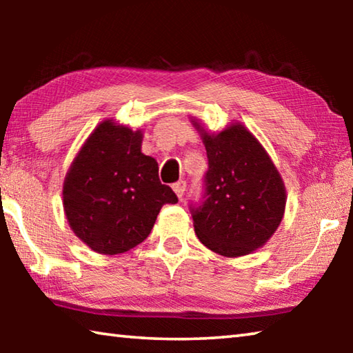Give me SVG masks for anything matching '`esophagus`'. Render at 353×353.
I'll return each instance as SVG.
<instances>
[{
    "instance_id": "34e87169",
    "label": "esophagus",
    "mask_w": 353,
    "mask_h": 353,
    "mask_svg": "<svg viewBox=\"0 0 353 353\" xmlns=\"http://www.w3.org/2000/svg\"><path fill=\"white\" fill-rule=\"evenodd\" d=\"M185 188H187V183H185L183 181L181 182H176L174 185H172V191H174L176 196L179 199L183 198V193H185Z\"/></svg>"
}]
</instances>
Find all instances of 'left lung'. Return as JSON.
<instances>
[{"label": "left lung", "mask_w": 353, "mask_h": 353, "mask_svg": "<svg viewBox=\"0 0 353 353\" xmlns=\"http://www.w3.org/2000/svg\"><path fill=\"white\" fill-rule=\"evenodd\" d=\"M191 123L204 143L208 171L205 201L193 212L199 241L223 256H241L263 248L282 223L286 190L279 170L241 123L208 132Z\"/></svg>", "instance_id": "8db88e82"}]
</instances>
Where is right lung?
<instances>
[{"mask_svg": "<svg viewBox=\"0 0 353 353\" xmlns=\"http://www.w3.org/2000/svg\"><path fill=\"white\" fill-rule=\"evenodd\" d=\"M141 129L104 119L65 176V216L94 252H128L151 234L160 208L177 202L174 191L160 182L155 159L141 152Z\"/></svg>", "mask_w": 353, "mask_h": 353, "instance_id": "1", "label": "right lung"}]
</instances>
